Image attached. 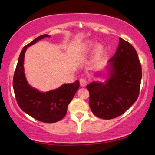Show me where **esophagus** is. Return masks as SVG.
Returning <instances> with one entry per match:
<instances>
[{
	"instance_id": "esophagus-1",
	"label": "esophagus",
	"mask_w": 155,
	"mask_h": 155,
	"mask_svg": "<svg viewBox=\"0 0 155 155\" xmlns=\"http://www.w3.org/2000/svg\"><path fill=\"white\" fill-rule=\"evenodd\" d=\"M80 85L82 87H84L87 85V80L86 78H81L80 79Z\"/></svg>"
}]
</instances>
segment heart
I'll list each match as a JSON object with an SVG mask.
<instances>
[{
    "label": "heart",
    "mask_w": 155,
    "mask_h": 155,
    "mask_svg": "<svg viewBox=\"0 0 155 155\" xmlns=\"http://www.w3.org/2000/svg\"><path fill=\"white\" fill-rule=\"evenodd\" d=\"M92 44L88 43V44H87V47L88 48H91V47H92ZM102 51H103V48L101 45L97 46L96 48H95V53H96L97 55H100L101 53H102Z\"/></svg>",
    "instance_id": "1"
}]
</instances>
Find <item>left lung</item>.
Listing matches in <instances>:
<instances>
[{"label": "left lung", "mask_w": 155, "mask_h": 155, "mask_svg": "<svg viewBox=\"0 0 155 155\" xmlns=\"http://www.w3.org/2000/svg\"><path fill=\"white\" fill-rule=\"evenodd\" d=\"M111 77L104 83L87 85L90 109L97 117L111 119L124 114L137 100L142 67L134 47L121 38L116 54L110 59Z\"/></svg>", "instance_id": "left-lung-1"}]
</instances>
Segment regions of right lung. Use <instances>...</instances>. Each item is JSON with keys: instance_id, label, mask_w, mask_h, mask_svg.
Here are the masks:
<instances>
[{"instance_id": "obj_1", "label": "right lung", "mask_w": 155, "mask_h": 155, "mask_svg": "<svg viewBox=\"0 0 155 155\" xmlns=\"http://www.w3.org/2000/svg\"><path fill=\"white\" fill-rule=\"evenodd\" d=\"M36 38L22 48L15 71L12 85L17 103L21 109L36 120L44 123H56L61 120L67 113L68 105L71 102L80 87L76 80L71 84H63L60 87L47 92H40L27 83L24 73V57L27 48L44 37Z\"/></svg>"}]
</instances>
